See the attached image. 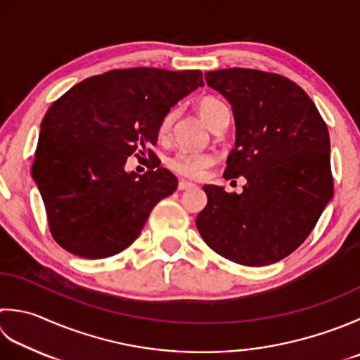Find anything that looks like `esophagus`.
Returning <instances> with one entry per match:
<instances>
[{
    "mask_svg": "<svg viewBox=\"0 0 360 360\" xmlns=\"http://www.w3.org/2000/svg\"><path fill=\"white\" fill-rule=\"evenodd\" d=\"M190 188H195V186L192 184V182H187V181H179V184H178V190H181V192H184V190H190Z\"/></svg>",
    "mask_w": 360,
    "mask_h": 360,
    "instance_id": "obj_1",
    "label": "esophagus"
}]
</instances>
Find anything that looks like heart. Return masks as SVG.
Returning <instances> with one entry per match:
<instances>
[{
  "instance_id": "b5f03b06",
  "label": "heart",
  "mask_w": 360,
  "mask_h": 360,
  "mask_svg": "<svg viewBox=\"0 0 360 360\" xmlns=\"http://www.w3.org/2000/svg\"><path fill=\"white\" fill-rule=\"evenodd\" d=\"M223 109H226V104L221 100H218L215 96H202L196 103V110L201 115L204 122L210 126L214 123L217 115L220 114ZM173 120V112H168L164 115L162 122L159 124V134L160 136H165L167 131L170 129ZM214 156L207 153H190V151H179L173 154V156L167 160L168 168L173 173H176L181 178L186 179H201L210 167L214 165Z\"/></svg>"
}]
</instances>
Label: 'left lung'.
<instances>
[{"instance_id": "obj_1", "label": "left lung", "mask_w": 360, "mask_h": 360, "mask_svg": "<svg viewBox=\"0 0 360 360\" xmlns=\"http://www.w3.org/2000/svg\"><path fill=\"white\" fill-rule=\"evenodd\" d=\"M209 87L226 98L236 146L224 178L243 176L240 195L204 186L207 204L196 217L217 255L246 266L287 257L306 240L334 195L325 120L288 77L252 68L209 72Z\"/></svg>"}]
</instances>
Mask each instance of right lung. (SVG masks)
Returning a JSON list of instances; mask_svg holds the SVG:
<instances>
[{
    "label": "right lung",
    "instance_id": "1",
    "mask_svg": "<svg viewBox=\"0 0 360 360\" xmlns=\"http://www.w3.org/2000/svg\"><path fill=\"white\" fill-rule=\"evenodd\" d=\"M202 86L200 70L118 68L87 77L51 104L41 120L32 178L56 243L79 257L103 259L136 240L153 207L178 188L151 150L159 124ZM132 153H148L150 170L124 172Z\"/></svg>",
    "mask_w": 360,
    "mask_h": 360
}]
</instances>
